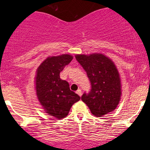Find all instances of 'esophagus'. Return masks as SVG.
I'll return each mask as SVG.
<instances>
[{
    "instance_id": "1",
    "label": "esophagus",
    "mask_w": 150,
    "mask_h": 150,
    "mask_svg": "<svg viewBox=\"0 0 150 150\" xmlns=\"http://www.w3.org/2000/svg\"><path fill=\"white\" fill-rule=\"evenodd\" d=\"M76 93H77V94L79 95L80 96H82V91H81V89H78V90L76 91Z\"/></svg>"
}]
</instances>
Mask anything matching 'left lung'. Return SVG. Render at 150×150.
Instances as JSON below:
<instances>
[{
	"label": "left lung",
	"instance_id": "1",
	"mask_svg": "<svg viewBox=\"0 0 150 150\" xmlns=\"http://www.w3.org/2000/svg\"><path fill=\"white\" fill-rule=\"evenodd\" d=\"M91 82L90 92L81 99L96 117H102L117 107L121 96L120 78L115 64L102 54H76Z\"/></svg>",
	"mask_w": 150,
	"mask_h": 150
}]
</instances>
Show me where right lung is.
Here are the masks:
<instances>
[{
  "label": "right lung",
  "instance_id": "obj_1",
  "mask_svg": "<svg viewBox=\"0 0 150 150\" xmlns=\"http://www.w3.org/2000/svg\"><path fill=\"white\" fill-rule=\"evenodd\" d=\"M72 59L69 54L48 57L36 71L35 90L39 102L46 113L57 119L65 117L72 104L81 99L59 76Z\"/></svg>",
  "mask_w": 150,
  "mask_h": 150
}]
</instances>
